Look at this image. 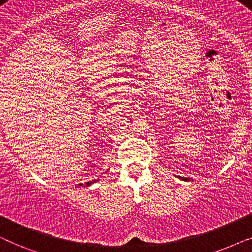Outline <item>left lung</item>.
<instances>
[{"label": "left lung", "instance_id": "left-lung-1", "mask_svg": "<svg viewBox=\"0 0 252 252\" xmlns=\"http://www.w3.org/2000/svg\"><path fill=\"white\" fill-rule=\"evenodd\" d=\"M182 180H185V181H187V180H189V179H187V178H185V179H182Z\"/></svg>", "mask_w": 252, "mask_h": 252}]
</instances>
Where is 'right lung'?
Instances as JSON below:
<instances>
[{
  "instance_id": "add662e5",
  "label": "right lung",
  "mask_w": 252,
  "mask_h": 252,
  "mask_svg": "<svg viewBox=\"0 0 252 252\" xmlns=\"http://www.w3.org/2000/svg\"><path fill=\"white\" fill-rule=\"evenodd\" d=\"M94 182H96V180H93V181H89V182H86V187H88V186H91L92 184H94Z\"/></svg>"
}]
</instances>
